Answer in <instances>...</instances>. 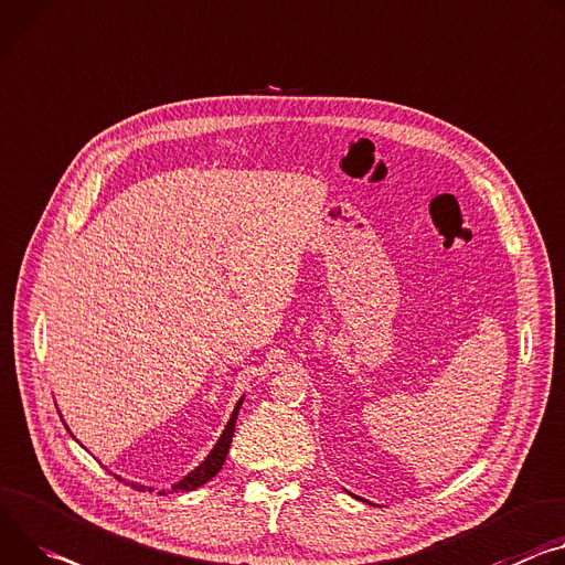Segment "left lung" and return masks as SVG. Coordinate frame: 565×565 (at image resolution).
<instances>
[{"mask_svg":"<svg viewBox=\"0 0 565 565\" xmlns=\"http://www.w3.org/2000/svg\"><path fill=\"white\" fill-rule=\"evenodd\" d=\"M361 500H363V498H361Z\"/></svg>","mask_w":565,"mask_h":565,"instance_id":"1","label":"left lung"}]
</instances>
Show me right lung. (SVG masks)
<instances>
[{
    "label": "right lung",
    "instance_id": "obj_1",
    "mask_svg": "<svg viewBox=\"0 0 565 565\" xmlns=\"http://www.w3.org/2000/svg\"><path fill=\"white\" fill-rule=\"evenodd\" d=\"M243 398H245V394L236 401V405H234V409H232V415H230V419H227V426H225V430L221 433V437H218V441L214 444V448L210 450V455L204 457L191 473H186L182 480H178L169 491H175V493H178V491H193V489H198V487H202V484H207V482L223 469L225 457H227V452H230L232 437H234L236 417H238V409H241V405H243ZM115 478H117V480H124L121 476H115ZM130 487L137 489V491H152V487L137 484V482H130ZM162 493H164V491H162Z\"/></svg>",
    "mask_w": 565,
    "mask_h": 565
}]
</instances>
